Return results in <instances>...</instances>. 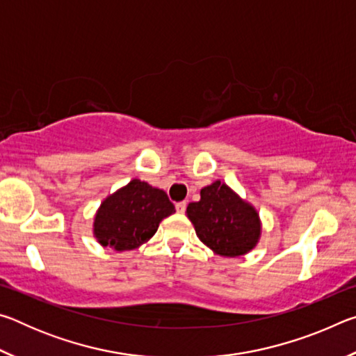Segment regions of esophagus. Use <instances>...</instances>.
I'll return each instance as SVG.
<instances>
[{
    "instance_id": "34e87169",
    "label": "esophagus",
    "mask_w": 356,
    "mask_h": 356,
    "mask_svg": "<svg viewBox=\"0 0 356 356\" xmlns=\"http://www.w3.org/2000/svg\"><path fill=\"white\" fill-rule=\"evenodd\" d=\"M185 209H186V202L185 201H182V202H177L176 204V210L179 213H184L185 212Z\"/></svg>"
}]
</instances>
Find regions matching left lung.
I'll use <instances>...</instances> for the list:
<instances>
[{
    "label": "left lung",
    "mask_w": 356,
    "mask_h": 356,
    "mask_svg": "<svg viewBox=\"0 0 356 356\" xmlns=\"http://www.w3.org/2000/svg\"><path fill=\"white\" fill-rule=\"evenodd\" d=\"M186 216L201 242L225 257L246 254L261 236L256 209L220 180L204 186L201 200L186 207Z\"/></svg>",
    "instance_id": "left-lung-1"
}]
</instances>
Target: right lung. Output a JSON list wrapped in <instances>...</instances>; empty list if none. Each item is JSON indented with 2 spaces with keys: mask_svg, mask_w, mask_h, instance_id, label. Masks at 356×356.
<instances>
[{
  "mask_svg": "<svg viewBox=\"0 0 356 356\" xmlns=\"http://www.w3.org/2000/svg\"><path fill=\"white\" fill-rule=\"evenodd\" d=\"M174 212V204L163 190L134 179L102 202L94 220V236L102 246L114 251L135 250Z\"/></svg>",
  "mask_w": 356,
  "mask_h": 356,
  "instance_id": "obj_1",
  "label": "right lung"
}]
</instances>
